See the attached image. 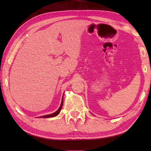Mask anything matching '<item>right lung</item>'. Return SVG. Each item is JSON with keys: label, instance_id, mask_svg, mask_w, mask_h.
Here are the masks:
<instances>
[{"label": "right lung", "instance_id": "add662e5", "mask_svg": "<svg viewBox=\"0 0 151 151\" xmlns=\"http://www.w3.org/2000/svg\"><path fill=\"white\" fill-rule=\"evenodd\" d=\"M62 106H63V98H62V103H61V105L60 108H58V110L56 112H54L53 114H51L49 115H43V116H41L40 117L41 118H49V117H55L56 115H58L60 114V112L62 110Z\"/></svg>", "mask_w": 151, "mask_h": 151}]
</instances>
